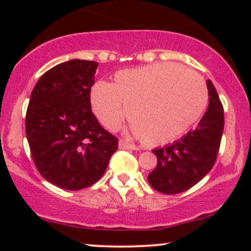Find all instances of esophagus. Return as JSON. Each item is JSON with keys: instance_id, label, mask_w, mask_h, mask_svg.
Here are the masks:
<instances>
[{"instance_id": "1", "label": "esophagus", "mask_w": 251, "mask_h": 251, "mask_svg": "<svg viewBox=\"0 0 251 251\" xmlns=\"http://www.w3.org/2000/svg\"><path fill=\"white\" fill-rule=\"evenodd\" d=\"M118 145H119V149L122 150H137V146H135L134 144L127 143L125 142V140H119Z\"/></svg>"}]
</instances>
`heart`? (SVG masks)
Segmentation results:
<instances>
[{"instance_id":"heart-1","label":"heart","mask_w":251,"mask_h":251,"mask_svg":"<svg viewBox=\"0 0 251 251\" xmlns=\"http://www.w3.org/2000/svg\"><path fill=\"white\" fill-rule=\"evenodd\" d=\"M94 113L114 129L126 116L129 128L146 145H164L185 133L208 105L200 74L176 63H154L118 72L113 83L99 81L91 92Z\"/></svg>"}]
</instances>
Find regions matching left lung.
<instances>
[{
  "label": "left lung",
  "instance_id": "obj_1",
  "mask_svg": "<svg viewBox=\"0 0 251 251\" xmlns=\"http://www.w3.org/2000/svg\"><path fill=\"white\" fill-rule=\"evenodd\" d=\"M209 106L192 131L164 148L154 149L157 166L148 176L152 188L166 195L186 191L209 174L217 158L224 128L223 106L211 80Z\"/></svg>",
  "mask_w": 251,
  "mask_h": 251
}]
</instances>
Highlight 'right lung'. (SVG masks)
<instances>
[{
    "instance_id": "obj_1",
    "label": "right lung",
    "mask_w": 251,
    "mask_h": 251,
    "mask_svg": "<svg viewBox=\"0 0 251 251\" xmlns=\"http://www.w3.org/2000/svg\"><path fill=\"white\" fill-rule=\"evenodd\" d=\"M98 63L74 59L50 68L30 94L25 134L39 172L65 190L100 179L118 140L92 113L91 87Z\"/></svg>"
}]
</instances>
